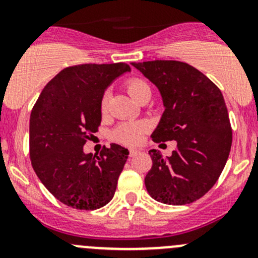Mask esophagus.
<instances>
[{
    "instance_id": "34e87169",
    "label": "esophagus",
    "mask_w": 258,
    "mask_h": 258,
    "mask_svg": "<svg viewBox=\"0 0 258 258\" xmlns=\"http://www.w3.org/2000/svg\"><path fill=\"white\" fill-rule=\"evenodd\" d=\"M139 152H140L139 150H135V148H130V156H131V157L139 155Z\"/></svg>"
}]
</instances>
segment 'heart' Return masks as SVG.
<instances>
[{
    "instance_id": "heart-1",
    "label": "heart",
    "mask_w": 258,
    "mask_h": 258,
    "mask_svg": "<svg viewBox=\"0 0 258 258\" xmlns=\"http://www.w3.org/2000/svg\"><path fill=\"white\" fill-rule=\"evenodd\" d=\"M126 88L128 91L130 96L134 98L135 101L139 100L140 96L146 91H151L150 86L145 82V81L139 79H132L126 82ZM107 100L108 93H103L102 98H101V110L105 111L107 107ZM147 131V123L146 122H124L121 123L113 132V139L116 141L121 142V144L126 145H136L141 142L142 137H144L145 132Z\"/></svg>"
}]
</instances>
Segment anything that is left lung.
Returning a JSON list of instances; mask_svg holds the SVG:
<instances>
[{
	"label": "left lung",
	"instance_id": "8db88e82",
	"mask_svg": "<svg viewBox=\"0 0 258 258\" xmlns=\"http://www.w3.org/2000/svg\"><path fill=\"white\" fill-rule=\"evenodd\" d=\"M131 64L162 97L165 111L151 135L153 142H177L167 158L160 151H148L152 167L145 178L147 192L166 205L191 204L212 188L230 155L232 130L222 93L184 62L157 59Z\"/></svg>",
	"mask_w": 258,
	"mask_h": 258
}]
</instances>
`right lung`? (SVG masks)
I'll use <instances>...</instances> for the list:
<instances>
[{"instance_id": "1", "label": "right lung", "mask_w": 258, "mask_h": 258, "mask_svg": "<svg viewBox=\"0 0 258 258\" xmlns=\"http://www.w3.org/2000/svg\"><path fill=\"white\" fill-rule=\"evenodd\" d=\"M126 63L67 67L41 92L30 118V157L40 181L72 209L97 210L112 200L128 150L112 144L100 156L83 145L101 123V98Z\"/></svg>"}]
</instances>
